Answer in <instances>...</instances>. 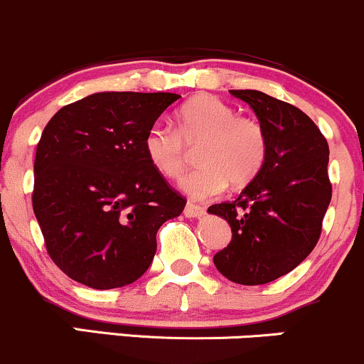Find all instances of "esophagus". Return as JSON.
Instances as JSON below:
<instances>
[{
	"label": "esophagus",
	"mask_w": 364,
	"mask_h": 364,
	"mask_svg": "<svg viewBox=\"0 0 364 364\" xmlns=\"http://www.w3.org/2000/svg\"><path fill=\"white\" fill-rule=\"evenodd\" d=\"M204 213H206V211H204V208L198 206V204H193V203H187L186 208H183V215H186L187 218H201Z\"/></svg>",
	"instance_id": "esophagus-1"
}]
</instances>
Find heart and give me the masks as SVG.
I'll use <instances>...</instances> for the list:
<instances>
[{"instance_id":"1","label":"heart","mask_w":364,"mask_h":364,"mask_svg":"<svg viewBox=\"0 0 364 364\" xmlns=\"http://www.w3.org/2000/svg\"><path fill=\"white\" fill-rule=\"evenodd\" d=\"M198 149L201 166L182 178L181 191L204 201L223 193L228 183L246 187L259 175L268 156V136L259 120L237 115L234 106L211 94H199L175 115V130L154 124L146 132L144 153L165 178H178L187 163V148Z\"/></svg>"}]
</instances>
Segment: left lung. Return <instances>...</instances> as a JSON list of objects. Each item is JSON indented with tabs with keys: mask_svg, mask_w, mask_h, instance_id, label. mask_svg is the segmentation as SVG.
<instances>
[{
	"mask_svg": "<svg viewBox=\"0 0 364 364\" xmlns=\"http://www.w3.org/2000/svg\"><path fill=\"white\" fill-rule=\"evenodd\" d=\"M230 94L246 101L267 130L268 156L235 201L208 208L232 228L230 244L213 261L228 280L261 285L292 272L320 239L332 199L328 144L296 106L252 89Z\"/></svg>",
	"mask_w": 364,
	"mask_h": 364,
	"instance_id": "8db88e82",
	"label": "left lung"
}]
</instances>
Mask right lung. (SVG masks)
<instances>
[{
    "instance_id": "1",
    "label": "right lung",
    "mask_w": 364,
    "mask_h": 364,
    "mask_svg": "<svg viewBox=\"0 0 364 364\" xmlns=\"http://www.w3.org/2000/svg\"><path fill=\"white\" fill-rule=\"evenodd\" d=\"M173 92H96L63 106L36 151L32 206L48 255L87 287L115 289L144 275L156 232L186 199L151 166L146 132Z\"/></svg>"
}]
</instances>
